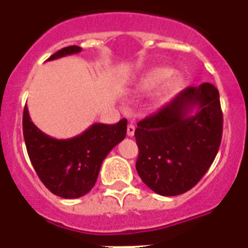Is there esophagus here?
Segmentation results:
<instances>
[{"label":"esophagus","instance_id":"1","mask_svg":"<svg viewBox=\"0 0 248 248\" xmlns=\"http://www.w3.org/2000/svg\"><path fill=\"white\" fill-rule=\"evenodd\" d=\"M126 133H128V137H133L135 133V126L133 124H129L128 128H126Z\"/></svg>","mask_w":248,"mask_h":248}]
</instances>
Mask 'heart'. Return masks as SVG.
I'll use <instances>...</instances> for the list:
<instances>
[{
	"label": "heart",
	"instance_id": "b5f03b06",
	"mask_svg": "<svg viewBox=\"0 0 248 248\" xmlns=\"http://www.w3.org/2000/svg\"><path fill=\"white\" fill-rule=\"evenodd\" d=\"M174 74L171 68L168 67H156L153 68L143 76L137 83V88L140 92H151L154 89L162 87L159 92V99L169 97L170 94L174 93L177 88L176 80H170V78Z\"/></svg>",
	"mask_w": 248,
	"mask_h": 248
}]
</instances>
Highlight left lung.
<instances>
[{
    "label": "left lung",
    "instance_id": "8db88e82",
    "mask_svg": "<svg viewBox=\"0 0 248 248\" xmlns=\"http://www.w3.org/2000/svg\"><path fill=\"white\" fill-rule=\"evenodd\" d=\"M216 87H187L135 129L137 171L154 192L176 196L192 189L214 163L222 138Z\"/></svg>",
    "mask_w": 248,
    "mask_h": 248
}]
</instances>
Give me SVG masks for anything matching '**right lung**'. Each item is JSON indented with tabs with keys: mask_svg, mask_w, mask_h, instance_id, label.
<instances>
[{
	"mask_svg": "<svg viewBox=\"0 0 248 248\" xmlns=\"http://www.w3.org/2000/svg\"><path fill=\"white\" fill-rule=\"evenodd\" d=\"M82 48L69 46L47 61L79 53ZM128 120L117 124L95 123L82 134L69 139H54L34 125L23 110V137L28 156L37 175L50 192L63 199L80 198L92 190L103 160L126 135Z\"/></svg>",
	"mask_w": 248,
	"mask_h": 248,
	"instance_id": "right-lung-1",
	"label": "right lung"
}]
</instances>
